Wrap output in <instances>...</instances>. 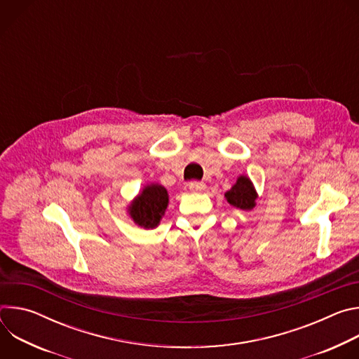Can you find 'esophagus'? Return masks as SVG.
Masks as SVG:
<instances>
[{
    "mask_svg": "<svg viewBox=\"0 0 359 359\" xmlns=\"http://www.w3.org/2000/svg\"><path fill=\"white\" fill-rule=\"evenodd\" d=\"M187 186L193 191H201V190H204V187H206V184H204L203 182H190Z\"/></svg>",
    "mask_w": 359,
    "mask_h": 359,
    "instance_id": "esophagus-1",
    "label": "esophagus"
}]
</instances>
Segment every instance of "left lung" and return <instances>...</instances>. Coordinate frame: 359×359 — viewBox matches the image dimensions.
<instances>
[{"label": "left lung", "mask_w": 359, "mask_h": 359, "mask_svg": "<svg viewBox=\"0 0 359 359\" xmlns=\"http://www.w3.org/2000/svg\"><path fill=\"white\" fill-rule=\"evenodd\" d=\"M224 196L231 206L241 210H251L255 206L257 191L247 176H240Z\"/></svg>", "instance_id": "obj_1"}]
</instances>
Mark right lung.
Here are the masks:
<instances>
[{
  "label": "right lung",
  "mask_w": 359,
  "mask_h": 359,
  "mask_svg": "<svg viewBox=\"0 0 359 359\" xmlns=\"http://www.w3.org/2000/svg\"><path fill=\"white\" fill-rule=\"evenodd\" d=\"M169 203L168 190L162 184H147L133 198L128 209L132 220L143 229H155L159 226Z\"/></svg>",
  "instance_id": "1"
}]
</instances>
